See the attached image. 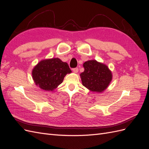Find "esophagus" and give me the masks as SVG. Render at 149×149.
<instances>
[{
    "label": "esophagus",
    "instance_id": "34e87169",
    "mask_svg": "<svg viewBox=\"0 0 149 149\" xmlns=\"http://www.w3.org/2000/svg\"><path fill=\"white\" fill-rule=\"evenodd\" d=\"M78 71H79V70H78V68H75L73 69V71L74 72V73H77L78 72Z\"/></svg>",
    "mask_w": 149,
    "mask_h": 149
}]
</instances>
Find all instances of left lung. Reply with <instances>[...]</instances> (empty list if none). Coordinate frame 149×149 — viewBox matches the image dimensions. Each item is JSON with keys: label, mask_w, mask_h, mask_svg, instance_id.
<instances>
[{"label": "left lung", "mask_w": 149, "mask_h": 149, "mask_svg": "<svg viewBox=\"0 0 149 149\" xmlns=\"http://www.w3.org/2000/svg\"><path fill=\"white\" fill-rule=\"evenodd\" d=\"M84 71L80 74L82 84L92 92L102 93L109 86L112 74L108 66L96 60L83 63Z\"/></svg>", "instance_id": "1"}]
</instances>
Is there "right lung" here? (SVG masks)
<instances>
[{
	"label": "right lung",
	"instance_id": "add662e5",
	"mask_svg": "<svg viewBox=\"0 0 149 149\" xmlns=\"http://www.w3.org/2000/svg\"><path fill=\"white\" fill-rule=\"evenodd\" d=\"M71 73L67 63L53 58L38 62L33 68L31 75L35 84L40 89L52 91L62 83L65 76Z\"/></svg>",
	"mask_w": 149,
	"mask_h": 149
}]
</instances>
